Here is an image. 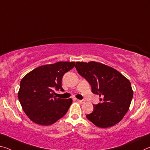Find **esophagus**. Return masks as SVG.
Here are the masks:
<instances>
[{"mask_svg":"<svg viewBox=\"0 0 150 150\" xmlns=\"http://www.w3.org/2000/svg\"><path fill=\"white\" fill-rule=\"evenodd\" d=\"M78 102H79V103H85V100H83V99H77Z\"/></svg>","mask_w":150,"mask_h":150,"instance_id":"esophagus-1","label":"esophagus"}]
</instances>
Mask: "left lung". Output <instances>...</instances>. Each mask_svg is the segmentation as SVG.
Masks as SVG:
<instances>
[{
  "label": "left lung",
  "instance_id": "1",
  "mask_svg": "<svg viewBox=\"0 0 150 150\" xmlns=\"http://www.w3.org/2000/svg\"><path fill=\"white\" fill-rule=\"evenodd\" d=\"M79 74L87 81L93 93L100 97L101 103L93 105L92 113L87 118L96 126H113L127 112L133 98L131 83L115 69L91 61L76 62Z\"/></svg>",
  "mask_w": 150,
  "mask_h": 150
}]
</instances>
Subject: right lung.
<instances>
[{
    "label": "right lung",
    "instance_id": "obj_1",
    "mask_svg": "<svg viewBox=\"0 0 150 150\" xmlns=\"http://www.w3.org/2000/svg\"><path fill=\"white\" fill-rule=\"evenodd\" d=\"M74 62H57L39 67L21 81L18 97L23 111L33 122L51 125L63 117L72 99L56 98L54 90L63 91L62 78L72 69Z\"/></svg>",
    "mask_w": 150,
    "mask_h": 150
}]
</instances>
